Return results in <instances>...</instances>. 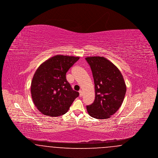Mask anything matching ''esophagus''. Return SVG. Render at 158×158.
Listing matches in <instances>:
<instances>
[{
    "label": "esophagus",
    "mask_w": 158,
    "mask_h": 158,
    "mask_svg": "<svg viewBox=\"0 0 158 158\" xmlns=\"http://www.w3.org/2000/svg\"><path fill=\"white\" fill-rule=\"evenodd\" d=\"M82 95H83L82 90H79V96H80V97H82Z\"/></svg>",
    "instance_id": "esophagus-1"
}]
</instances>
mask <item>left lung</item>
I'll list each match as a JSON object with an SVG mask.
<instances>
[{
    "instance_id": "1",
    "label": "left lung",
    "mask_w": 158,
    "mask_h": 158,
    "mask_svg": "<svg viewBox=\"0 0 158 158\" xmlns=\"http://www.w3.org/2000/svg\"><path fill=\"white\" fill-rule=\"evenodd\" d=\"M90 66L95 84L94 102L86 106L88 113L98 119L109 118L120 108L126 85L119 69L104 57L85 58Z\"/></svg>"
}]
</instances>
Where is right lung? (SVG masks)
<instances>
[{
  "label": "right lung",
  "instance_id": "1",
  "mask_svg": "<svg viewBox=\"0 0 158 158\" xmlns=\"http://www.w3.org/2000/svg\"><path fill=\"white\" fill-rule=\"evenodd\" d=\"M79 57L54 56L43 63L35 71L31 86V96L38 111L57 117L68 112L79 93L73 90L66 80L69 69Z\"/></svg>",
  "mask_w": 158,
  "mask_h": 158
}]
</instances>
